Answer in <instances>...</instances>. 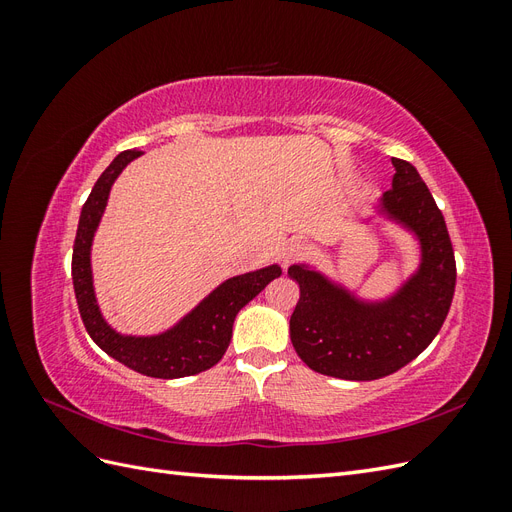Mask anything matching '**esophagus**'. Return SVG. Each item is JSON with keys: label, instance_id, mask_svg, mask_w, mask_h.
<instances>
[{"label": "esophagus", "instance_id": "esophagus-1", "mask_svg": "<svg viewBox=\"0 0 512 512\" xmlns=\"http://www.w3.org/2000/svg\"><path fill=\"white\" fill-rule=\"evenodd\" d=\"M307 254V245L299 239H290L280 247V260L282 265H290V262H297Z\"/></svg>", "mask_w": 512, "mask_h": 512}]
</instances>
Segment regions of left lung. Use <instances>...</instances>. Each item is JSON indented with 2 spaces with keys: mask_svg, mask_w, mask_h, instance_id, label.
Masks as SVG:
<instances>
[{
  "mask_svg": "<svg viewBox=\"0 0 512 512\" xmlns=\"http://www.w3.org/2000/svg\"><path fill=\"white\" fill-rule=\"evenodd\" d=\"M393 166V188L376 211L412 232L421 262L391 297L367 301L309 265L288 269L301 290L290 342L318 374L359 382L395 374L433 342L451 309L457 269L444 215L410 162L393 158Z\"/></svg>",
  "mask_w": 512,
  "mask_h": 512,
  "instance_id": "obj_1",
  "label": "left lung"
}]
</instances>
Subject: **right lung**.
I'll use <instances>...</instances> for the list:
<instances>
[{
    "mask_svg": "<svg viewBox=\"0 0 512 512\" xmlns=\"http://www.w3.org/2000/svg\"><path fill=\"white\" fill-rule=\"evenodd\" d=\"M143 151H121L108 164L85 200L72 252V284L76 303L89 337L115 361L151 378H185L211 369L218 363L232 337V322L239 309L250 303L269 282L282 275L280 265H269L222 282L185 314L175 327L158 335H123L100 312L91 275V243L108 203L115 179Z\"/></svg>",
    "mask_w": 512,
    "mask_h": 512,
    "instance_id": "obj_1",
    "label": "right lung"
}]
</instances>
